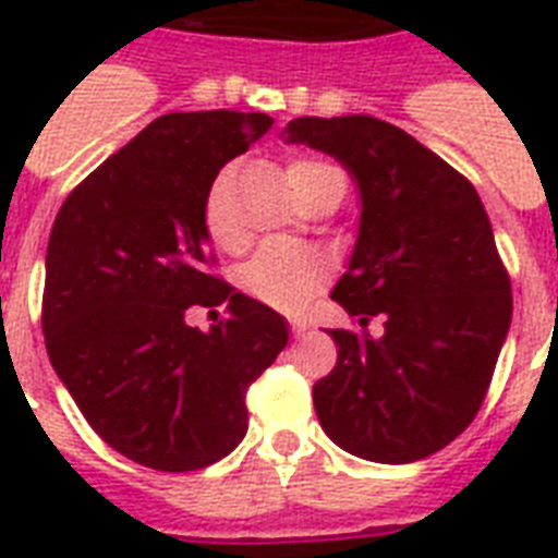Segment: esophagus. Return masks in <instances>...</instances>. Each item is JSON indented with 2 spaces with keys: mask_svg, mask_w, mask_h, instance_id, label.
I'll use <instances>...</instances> for the list:
<instances>
[{
  "mask_svg": "<svg viewBox=\"0 0 558 558\" xmlns=\"http://www.w3.org/2000/svg\"><path fill=\"white\" fill-rule=\"evenodd\" d=\"M304 332H306V322H292V336H295V339H301Z\"/></svg>",
  "mask_w": 558,
  "mask_h": 558,
  "instance_id": "34e87169",
  "label": "esophagus"
}]
</instances>
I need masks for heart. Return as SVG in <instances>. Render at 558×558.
<instances>
[{
	"instance_id": "1",
	"label": "heart",
	"mask_w": 558,
	"mask_h": 558,
	"mask_svg": "<svg viewBox=\"0 0 558 558\" xmlns=\"http://www.w3.org/2000/svg\"><path fill=\"white\" fill-rule=\"evenodd\" d=\"M283 179L304 208L315 202L339 205L348 193L344 170L322 156H292L283 165ZM202 226L219 252H240L245 245V231L231 208L228 173H219L210 182L205 205H202ZM327 280H330L327 263L318 254L292 248V245H266L240 269V287L245 289V295L280 313H301L327 287Z\"/></svg>"
}]
</instances>
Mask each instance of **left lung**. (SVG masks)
I'll use <instances>...</instances> for the list:
<instances>
[{"instance_id":"1","label":"left lung","mask_w":558,"mask_h":558,"mask_svg":"<svg viewBox=\"0 0 558 558\" xmlns=\"http://www.w3.org/2000/svg\"><path fill=\"white\" fill-rule=\"evenodd\" d=\"M283 138L356 179L359 236L332 301L362 327L381 318L376 339L330 330L339 362L315 381V414L356 458H428L475 420L510 330V275L484 202L437 153L379 118H295Z\"/></svg>"}]
</instances>
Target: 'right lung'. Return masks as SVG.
Masks as SVG:
<instances>
[{
    "mask_svg": "<svg viewBox=\"0 0 558 558\" xmlns=\"http://www.w3.org/2000/svg\"><path fill=\"white\" fill-rule=\"evenodd\" d=\"M271 126L263 112H170L65 196L46 252L43 336L86 423L124 458L193 472L236 449L245 390L287 318L217 278L205 193ZM228 303L208 333L191 305Z\"/></svg>",
    "mask_w": 558,
    "mask_h": 558,
    "instance_id": "1",
    "label": "right lung"
}]
</instances>
